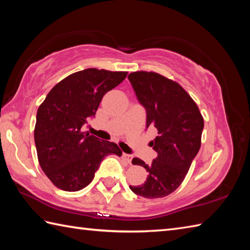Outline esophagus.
Masks as SVG:
<instances>
[{
  "mask_svg": "<svg viewBox=\"0 0 250 250\" xmlns=\"http://www.w3.org/2000/svg\"><path fill=\"white\" fill-rule=\"evenodd\" d=\"M122 159H124V160L129 164H131V162H132V156L128 155V153H122Z\"/></svg>",
  "mask_w": 250,
  "mask_h": 250,
  "instance_id": "obj_1",
  "label": "esophagus"
}]
</instances>
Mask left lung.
<instances>
[{
    "label": "left lung",
    "mask_w": 250,
    "mask_h": 250,
    "mask_svg": "<svg viewBox=\"0 0 250 250\" xmlns=\"http://www.w3.org/2000/svg\"><path fill=\"white\" fill-rule=\"evenodd\" d=\"M128 78L146 108V126L153 125L158 130V136L151 141L158 157L150 166L139 158L132 160L146 168V182L130 186V189L144 198H164L184 182L199 152L203 116L188 92L172 79L146 71L131 73Z\"/></svg>",
    "instance_id": "obj_1"
}]
</instances>
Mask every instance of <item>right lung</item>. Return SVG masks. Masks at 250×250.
Wrapping results in <instances>:
<instances>
[{
  "mask_svg": "<svg viewBox=\"0 0 250 250\" xmlns=\"http://www.w3.org/2000/svg\"><path fill=\"white\" fill-rule=\"evenodd\" d=\"M128 72L86 68L68 75L47 94L36 114L34 141L40 166L57 188L78 191L92 182L101 161L122 151L100 141L83 125L95 115L104 94L125 81Z\"/></svg>",
  "mask_w": 250,
  "mask_h": 250,
  "instance_id": "add662e5",
  "label": "right lung"
}]
</instances>
